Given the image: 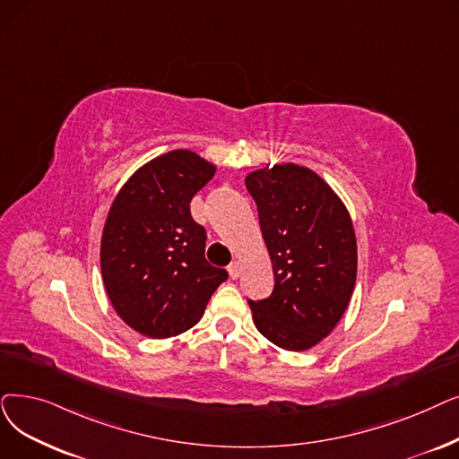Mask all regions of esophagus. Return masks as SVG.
Segmentation results:
<instances>
[{
	"label": "esophagus",
	"mask_w": 459,
	"mask_h": 459,
	"mask_svg": "<svg viewBox=\"0 0 459 459\" xmlns=\"http://www.w3.org/2000/svg\"><path fill=\"white\" fill-rule=\"evenodd\" d=\"M227 270H229V275H230L232 279H236L238 275H240V263H236V261H234V263H230Z\"/></svg>",
	"instance_id": "obj_1"
}]
</instances>
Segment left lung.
<instances>
[{
    "label": "left lung",
    "instance_id": "left-lung-1",
    "mask_svg": "<svg viewBox=\"0 0 459 459\" xmlns=\"http://www.w3.org/2000/svg\"><path fill=\"white\" fill-rule=\"evenodd\" d=\"M246 187L273 264V290L249 300L256 330L306 351L345 313L356 281V238L345 204L313 170L292 163L251 172Z\"/></svg>",
    "mask_w": 459,
    "mask_h": 459
}]
</instances>
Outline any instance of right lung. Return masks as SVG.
I'll use <instances>...</instances> for the list:
<instances>
[{"label": "right lung", "instance_id": "right-lung-1", "mask_svg": "<svg viewBox=\"0 0 459 459\" xmlns=\"http://www.w3.org/2000/svg\"><path fill=\"white\" fill-rule=\"evenodd\" d=\"M215 167L174 150L138 169L114 198L101 238V272L116 313L148 337L195 326L213 290L229 277L206 256V230L191 198Z\"/></svg>", "mask_w": 459, "mask_h": 459}]
</instances>
